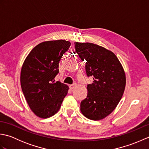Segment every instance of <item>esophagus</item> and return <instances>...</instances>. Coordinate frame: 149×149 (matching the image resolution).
Here are the masks:
<instances>
[{"label":"esophagus","instance_id":"esophagus-1","mask_svg":"<svg viewBox=\"0 0 149 149\" xmlns=\"http://www.w3.org/2000/svg\"><path fill=\"white\" fill-rule=\"evenodd\" d=\"M75 86H76V83H73L72 84L70 85V88L71 90H73Z\"/></svg>","mask_w":149,"mask_h":149}]
</instances>
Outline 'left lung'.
Listing matches in <instances>:
<instances>
[{"label":"left lung","instance_id":"left-lung-1","mask_svg":"<svg viewBox=\"0 0 149 149\" xmlns=\"http://www.w3.org/2000/svg\"><path fill=\"white\" fill-rule=\"evenodd\" d=\"M75 51L85 62V72L93 83L87 85L88 94L81 102L82 113L90 120L105 118L118 105L125 87V75L113 52L91 43L75 42Z\"/></svg>","mask_w":149,"mask_h":149}]
</instances>
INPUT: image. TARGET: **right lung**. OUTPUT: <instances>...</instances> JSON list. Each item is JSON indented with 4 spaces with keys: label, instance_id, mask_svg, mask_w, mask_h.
I'll list each match as a JSON object with an SVG mask.
<instances>
[{
    "label": "right lung",
    "instance_id": "obj_1",
    "mask_svg": "<svg viewBox=\"0 0 149 149\" xmlns=\"http://www.w3.org/2000/svg\"><path fill=\"white\" fill-rule=\"evenodd\" d=\"M71 43L59 40L42 42L27 56L22 67L20 83L31 109L40 118H47L58 111L68 87L54 82L59 63Z\"/></svg>",
    "mask_w": 149,
    "mask_h": 149
}]
</instances>
